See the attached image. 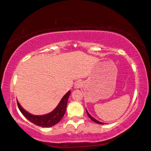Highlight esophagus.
<instances>
[{"label":"esophagus","mask_w":151,"mask_h":151,"mask_svg":"<svg viewBox=\"0 0 151 151\" xmlns=\"http://www.w3.org/2000/svg\"><path fill=\"white\" fill-rule=\"evenodd\" d=\"M82 84H83L82 81H80V80L76 81V83H75V88H81V87H82Z\"/></svg>","instance_id":"esophagus-1"}]
</instances>
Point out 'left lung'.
<instances>
[{"label": "left lung", "mask_w": 151, "mask_h": 151, "mask_svg": "<svg viewBox=\"0 0 151 151\" xmlns=\"http://www.w3.org/2000/svg\"><path fill=\"white\" fill-rule=\"evenodd\" d=\"M86 111H87V115H88V116L89 117V118H91V119L92 121H93V122H95V123H97V124H104V123L103 122H99L98 120H97V119H95L94 118H93V117L91 116V115L88 113V111H87V110L86 109Z\"/></svg>", "instance_id": "obj_1"}]
</instances>
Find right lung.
Wrapping results in <instances>:
<instances>
[{"label":"right lung","mask_w":151,"mask_h":151,"mask_svg":"<svg viewBox=\"0 0 151 151\" xmlns=\"http://www.w3.org/2000/svg\"><path fill=\"white\" fill-rule=\"evenodd\" d=\"M70 95V91H69L64 95L61 101L53 111L47 114L42 115V116H35V115L29 114L21 106L18 101L17 106L22 114L31 122L37 126H42V127H52L58 124L64 116L66 109L67 101H68Z\"/></svg>","instance_id":"right-lung-1"}]
</instances>
